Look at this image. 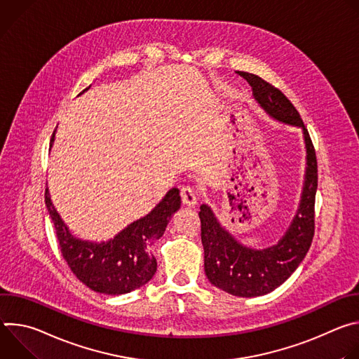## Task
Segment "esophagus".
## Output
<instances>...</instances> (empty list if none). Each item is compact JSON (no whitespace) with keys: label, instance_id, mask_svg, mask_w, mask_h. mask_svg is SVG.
Returning a JSON list of instances; mask_svg holds the SVG:
<instances>
[{"label":"esophagus","instance_id":"34e87169","mask_svg":"<svg viewBox=\"0 0 359 359\" xmlns=\"http://www.w3.org/2000/svg\"><path fill=\"white\" fill-rule=\"evenodd\" d=\"M180 197H182L183 204H186V206H194V204L197 203L196 191H194V189L190 187V186H183V187H182V190H180Z\"/></svg>","mask_w":359,"mask_h":359}]
</instances>
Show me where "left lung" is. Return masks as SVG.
Listing matches in <instances>:
<instances>
[{
  "instance_id": "left-lung-1",
  "label": "left lung",
  "mask_w": 359,
  "mask_h": 359,
  "mask_svg": "<svg viewBox=\"0 0 359 359\" xmlns=\"http://www.w3.org/2000/svg\"><path fill=\"white\" fill-rule=\"evenodd\" d=\"M238 74L251 85L254 97L273 118L302 128L306 149V170L299 209L278 244L264 250L247 248L238 244L219 224L209 206H200L204 271L209 281L231 295L257 297L269 294L281 285L310 250L316 230L318 166L310 133L288 97L273 83L257 75Z\"/></svg>"
}]
</instances>
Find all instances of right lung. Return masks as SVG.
Here are the masks:
<instances>
[{"label": "right lung", "mask_w": 359, "mask_h": 359, "mask_svg": "<svg viewBox=\"0 0 359 359\" xmlns=\"http://www.w3.org/2000/svg\"><path fill=\"white\" fill-rule=\"evenodd\" d=\"M54 136L55 133L50 137V144ZM45 204L55 227L62 257L76 278L96 292L121 295L144 285L155 276L158 263L147 247L163 236L172 215L180 208V196L179 189L173 187L149 215L133 222L107 243L82 241L74 237L50 201L48 189H45Z\"/></svg>", "instance_id": "1"}]
</instances>
